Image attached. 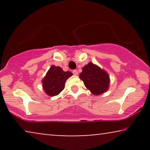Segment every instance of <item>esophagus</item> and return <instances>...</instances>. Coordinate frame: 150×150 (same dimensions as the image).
Instances as JSON below:
<instances>
[{"mask_svg": "<svg viewBox=\"0 0 150 150\" xmlns=\"http://www.w3.org/2000/svg\"><path fill=\"white\" fill-rule=\"evenodd\" d=\"M72 73H73L74 75H76V76H77L78 74H79V72H78V71L76 70V69H74V70H73Z\"/></svg>", "mask_w": 150, "mask_h": 150, "instance_id": "esophagus-1", "label": "esophagus"}]
</instances>
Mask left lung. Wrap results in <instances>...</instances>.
Masks as SVG:
<instances>
[{"mask_svg": "<svg viewBox=\"0 0 150 150\" xmlns=\"http://www.w3.org/2000/svg\"><path fill=\"white\" fill-rule=\"evenodd\" d=\"M80 79L94 95H100L108 89L110 79L108 73L98 65L90 62L82 69Z\"/></svg>", "mask_w": 150, "mask_h": 150, "instance_id": "1", "label": "left lung"}]
</instances>
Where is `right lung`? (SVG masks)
Returning <instances> with one entry per match:
<instances>
[{
	"label": "right lung",
	"mask_w": 150,
	"mask_h": 150,
	"mask_svg": "<svg viewBox=\"0 0 150 150\" xmlns=\"http://www.w3.org/2000/svg\"><path fill=\"white\" fill-rule=\"evenodd\" d=\"M72 76L70 71H64L59 66L52 65L42 80V87L49 96L58 95L65 87L67 79Z\"/></svg>",
	"instance_id": "1"
}]
</instances>
